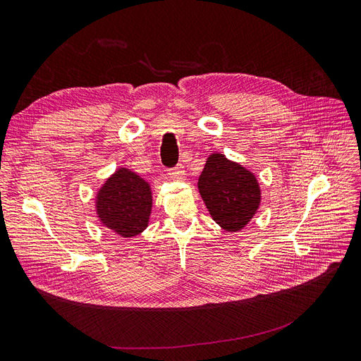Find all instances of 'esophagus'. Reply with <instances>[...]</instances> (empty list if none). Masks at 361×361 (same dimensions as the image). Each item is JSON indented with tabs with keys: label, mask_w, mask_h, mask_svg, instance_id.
Returning a JSON list of instances; mask_svg holds the SVG:
<instances>
[{
	"label": "esophagus",
	"mask_w": 361,
	"mask_h": 361,
	"mask_svg": "<svg viewBox=\"0 0 361 361\" xmlns=\"http://www.w3.org/2000/svg\"><path fill=\"white\" fill-rule=\"evenodd\" d=\"M169 177L173 178V180H180V181L184 180V178H185V172H184L183 166H181V165H177L176 168L171 169V171H169Z\"/></svg>",
	"instance_id": "obj_1"
}]
</instances>
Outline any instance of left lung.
Listing matches in <instances>:
<instances>
[{
    "instance_id": "8db88e82",
    "label": "left lung",
    "mask_w": 361,
    "mask_h": 361,
    "mask_svg": "<svg viewBox=\"0 0 361 361\" xmlns=\"http://www.w3.org/2000/svg\"><path fill=\"white\" fill-rule=\"evenodd\" d=\"M197 188L212 220L228 232L245 228L260 205L256 177L220 153L207 159Z\"/></svg>"
}]
</instances>
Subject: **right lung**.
Returning <instances> with one entry per match:
<instances>
[{
	"label": "right lung",
	"instance_id": "right-lung-1",
	"mask_svg": "<svg viewBox=\"0 0 361 361\" xmlns=\"http://www.w3.org/2000/svg\"><path fill=\"white\" fill-rule=\"evenodd\" d=\"M97 212L104 226L120 236L140 235L149 224L152 190L135 172L120 168L97 196Z\"/></svg>",
	"mask_w": 361,
	"mask_h": 361
}]
</instances>
